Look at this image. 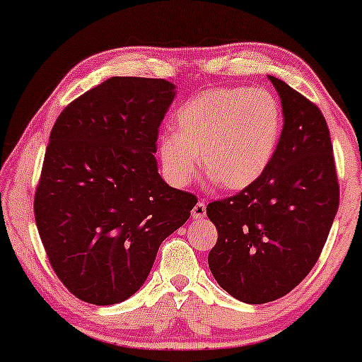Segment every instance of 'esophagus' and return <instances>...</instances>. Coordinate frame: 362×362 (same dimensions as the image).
<instances>
[{
  "instance_id": "1",
  "label": "esophagus",
  "mask_w": 362,
  "mask_h": 362,
  "mask_svg": "<svg viewBox=\"0 0 362 362\" xmlns=\"http://www.w3.org/2000/svg\"><path fill=\"white\" fill-rule=\"evenodd\" d=\"M191 212L194 219H202V217H206V202L199 201L194 207H192Z\"/></svg>"
}]
</instances>
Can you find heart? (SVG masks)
<instances>
[{
	"label": "heart",
	"instance_id": "b5f03b06",
	"mask_svg": "<svg viewBox=\"0 0 362 362\" xmlns=\"http://www.w3.org/2000/svg\"><path fill=\"white\" fill-rule=\"evenodd\" d=\"M175 128L158 136L166 180L186 186L197 166L221 189L240 191L269 170L279 146L281 108L264 88L217 87L197 93L176 112Z\"/></svg>",
	"mask_w": 362,
	"mask_h": 362
}]
</instances>
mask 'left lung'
I'll return each instance as SVG.
<instances>
[{
    "label": "left lung",
    "mask_w": 362,
    "mask_h": 362,
    "mask_svg": "<svg viewBox=\"0 0 362 362\" xmlns=\"http://www.w3.org/2000/svg\"><path fill=\"white\" fill-rule=\"evenodd\" d=\"M269 78L284 110L274 160L259 181L206 209L217 229L207 257L212 275L250 305L281 298L310 274L339 206L325 117L284 81Z\"/></svg>",
    "instance_id": "1"
}]
</instances>
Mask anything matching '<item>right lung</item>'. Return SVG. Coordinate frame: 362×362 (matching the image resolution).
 Returning a JSON list of instances; mask_svg holds the SVG:
<instances>
[{
    "label": "right lung",
    "instance_id": "1",
    "mask_svg": "<svg viewBox=\"0 0 362 362\" xmlns=\"http://www.w3.org/2000/svg\"><path fill=\"white\" fill-rule=\"evenodd\" d=\"M175 88L165 78H107L54 123L34 216L51 267L78 300L107 306L135 295L196 206L163 181L155 158Z\"/></svg>",
    "mask_w": 362,
    "mask_h": 362
}]
</instances>
